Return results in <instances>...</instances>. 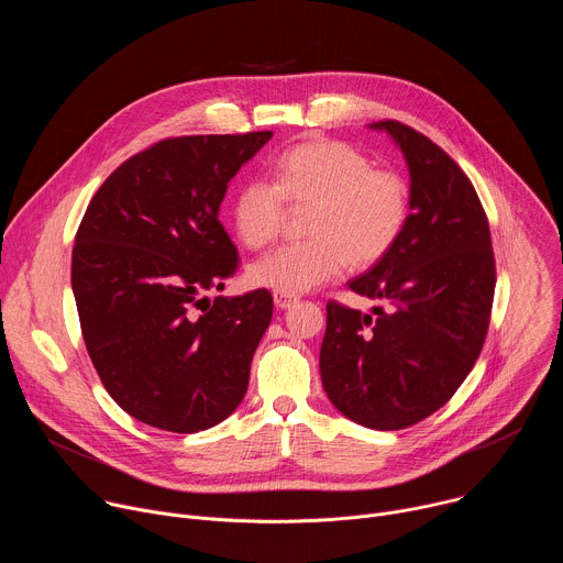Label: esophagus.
I'll return each instance as SVG.
<instances>
[{"instance_id":"esophagus-1","label":"esophagus","mask_w":563,"mask_h":563,"mask_svg":"<svg viewBox=\"0 0 563 563\" xmlns=\"http://www.w3.org/2000/svg\"><path fill=\"white\" fill-rule=\"evenodd\" d=\"M296 300H298V296H294V294L274 291V302H276V307H280V309H287V307H291Z\"/></svg>"}]
</instances>
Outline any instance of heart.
Masks as SVG:
<instances>
[{
    "label": "heart",
    "mask_w": 563,
    "mask_h": 563,
    "mask_svg": "<svg viewBox=\"0 0 563 563\" xmlns=\"http://www.w3.org/2000/svg\"><path fill=\"white\" fill-rule=\"evenodd\" d=\"M289 209L305 213L302 243L285 245L250 267L256 287L300 294L334 278L347 263L365 269L383 261L404 235L412 213L408 180L378 169L356 146L313 137L287 148L274 180L250 178L235 191L233 227L250 250L278 238Z\"/></svg>",
    "instance_id": "b5f03b06"
}]
</instances>
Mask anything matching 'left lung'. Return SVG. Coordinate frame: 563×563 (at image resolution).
I'll list each match as a JSON object with an SVG mask.
<instances>
[{
  "label": "left lung",
  "instance_id": "left-lung-1",
  "mask_svg": "<svg viewBox=\"0 0 563 563\" xmlns=\"http://www.w3.org/2000/svg\"><path fill=\"white\" fill-rule=\"evenodd\" d=\"M410 167L412 213L396 247L350 289L374 313L328 302L320 378L339 412L372 430H404L443 408L490 328L495 252L470 178L430 137L383 120Z\"/></svg>",
  "mask_w": 563,
  "mask_h": 563
}]
</instances>
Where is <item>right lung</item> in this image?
<instances>
[{
  "instance_id": "obj_1",
  "label": "right lung",
  "mask_w": 563,
  "mask_h": 563,
  "mask_svg": "<svg viewBox=\"0 0 563 563\" xmlns=\"http://www.w3.org/2000/svg\"><path fill=\"white\" fill-rule=\"evenodd\" d=\"M272 137L180 135L131 155L79 222L70 285L91 363L133 419L191 434L224 421L269 328L267 289L216 296L240 258L218 209Z\"/></svg>"
}]
</instances>
